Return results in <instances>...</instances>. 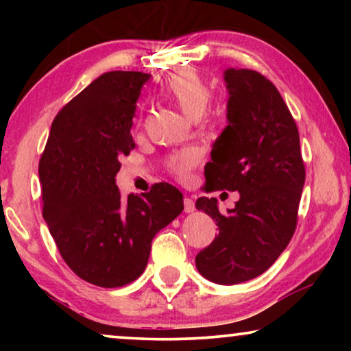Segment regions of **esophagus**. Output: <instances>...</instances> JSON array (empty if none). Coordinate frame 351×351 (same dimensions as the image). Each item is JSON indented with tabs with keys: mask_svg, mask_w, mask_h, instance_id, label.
I'll return each instance as SVG.
<instances>
[{
	"mask_svg": "<svg viewBox=\"0 0 351 351\" xmlns=\"http://www.w3.org/2000/svg\"><path fill=\"white\" fill-rule=\"evenodd\" d=\"M184 210L186 214L193 213V210H195V201L191 198H184Z\"/></svg>",
	"mask_w": 351,
	"mask_h": 351,
	"instance_id": "obj_1",
	"label": "esophagus"
}]
</instances>
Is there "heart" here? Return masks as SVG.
<instances>
[{
    "label": "heart",
    "mask_w": 351,
    "mask_h": 351,
    "mask_svg": "<svg viewBox=\"0 0 351 351\" xmlns=\"http://www.w3.org/2000/svg\"><path fill=\"white\" fill-rule=\"evenodd\" d=\"M162 94L171 99L190 119L203 118L206 123L215 121L217 114L208 110L210 100H213V90L198 71L182 69L172 73L162 86ZM199 160V153L190 148V150L171 155L167 158L166 166L177 179L185 180L189 179L190 172L198 166Z\"/></svg>",
    "instance_id": "obj_1"
}]
</instances>
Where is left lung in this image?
I'll return each mask as SVG.
<instances>
[{"instance_id": "obj_1", "label": "left lung", "mask_w": 351, "mask_h": 351, "mask_svg": "<svg viewBox=\"0 0 351 351\" xmlns=\"http://www.w3.org/2000/svg\"><path fill=\"white\" fill-rule=\"evenodd\" d=\"M228 126L204 167L206 191L239 199L220 214L217 199L196 208L217 222L219 237L198 252V271L217 285H238L270 268L289 244L305 182L299 129L276 86L254 70L228 69Z\"/></svg>"}]
</instances>
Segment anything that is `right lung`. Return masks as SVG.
I'll list each match as a JSON object with an SVG mask.
<instances>
[{
	"mask_svg": "<svg viewBox=\"0 0 351 351\" xmlns=\"http://www.w3.org/2000/svg\"><path fill=\"white\" fill-rule=\"evenodd\" d=\"M150 75L108 71L70 100L51 126L38 174L43 217L75 275L100 287L137 280L152 239L184 210V196L166 182L121 198L114 176L134 148L131 128Z\"/></svg>",
	"mask_w": 351,
	"mask_h": 351,
	"instance_id": "obj_1",
	"label": "right lung"
}]
</instances>
